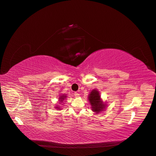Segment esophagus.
<instances>
[{"instance_id": "1", "label": "esophagus", "mask_w": 156, "mask_h": 156, "mask_svg": "<svg viewBox=\"0 0 156 156\" xmlns=\"http://www.w3.org/2000/svg\"><path fill=\"white\" fill-rule=\"evenodd\" d=\"M74 95H75L76 97H78L80 96V94L77 92H75V93H74Z\"/></svg>"}]
</instances>
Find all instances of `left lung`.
Masks as SVG:
<instances>
[{
    "instance_id": "obj_1",
    "label": "left lung",
    "mask_w": 156,
    "mask_h": 156,
    "mask_svg": "<svg viewBox=\"0 0 156 156\" xmlns=\"http://www.w3.org/2000/svg\"><path fill=\"white\" fill-rule=\"evenodd\" d=\"M88 101L92 105V111L96 113H99L105 108V104L101 100V96L97 90H93L89 95Z\"/></svg>"
}]
</instances>
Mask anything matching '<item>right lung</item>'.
<instances>
[{
    "instance_id": "1",
    "label": "right lung",
    "mask_w": 156,
    "mask_h": 156,
    "mask_svg": "<svg viewBox=\"0 0 156 156\" xmlns=\"http://www.w3.org/2000/svg\"><path fill=\"white\" fill-rule=\"evenodd\" d=\"M65 98H66V96H65V95H63L62 96H61V97H60V99H60V101H60V102H61V103H62V102H63V101L64 100Z\"/></svg>"
}]
</instances>
